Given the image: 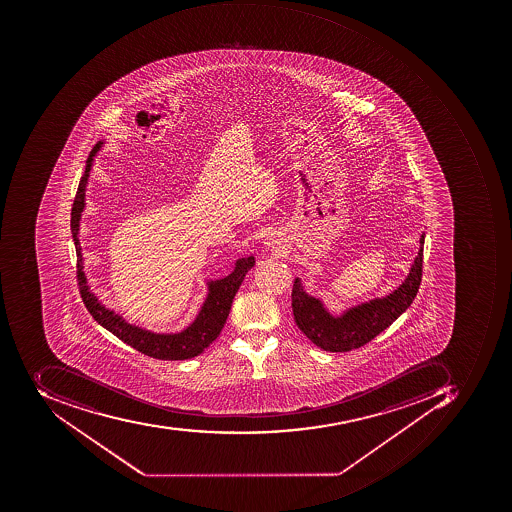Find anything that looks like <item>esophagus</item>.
<instances>
[{
    "instance_id": "1",
    "label": "esophagus",
    "mask_w": 512,
    "mask_h": 512,
    "mask_svg": "<svg viewBox=\"0 0 512 512\" xmlns=\"http://www.w3.org/2000/svg\"><path fill=\"white\" fill-rule=\"evenodd\" d=\"M265 244H267L268 248H278L279 242L275 237H268V239L265 240Z\"/></svg>"
}]
</instances>
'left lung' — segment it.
<instances>
[{
  "instance_id": "obj_1",
  "label": "left lung",
  "mask_w": 512,
  "mask_h": 512,
  "mask_svg": "<svg viewBox=\"0 0 512 512\" xmlns=\"http://www.w3.org/2000/svg\"><path fill=\"white\" fill-rule=\"evenodd\" d=\"M425 233L419 240L418 256L414 258L405 281L390 295L374 298L332 315L320 298L304 290L301 279L296 278L292 290V309L296 326L313 345L329 352H348L366 345L411 306L418 293L422 278Z\"/></svg>"
}]
</instances>
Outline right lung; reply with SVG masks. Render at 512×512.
<instances>
[{
  "instance_id": "1",
  "label": "right lung",
  "mask_w": 512,
  "mask_h": 512,
  "mask_svg": "<svg viewBox=\"0 0 512 512\" xmlns=\"http://www.w3.org/2000/svg\"><path fill=\"white\" fill-rule=\"evenodd\" d=\"M104 141H99L91 150L90 157L85 166L84 175L80 178L76 199L71 209V233H73L74 245L77 254V282H79L80 296L85 307L91 313V317L98 321L107 331L132 346L141 354L149 355L153 359L160 360H188L202 354L222 332L226 318L230 315L231 304L234 296L244 281L248 270L254 265V256L237 259L234 270L230 275L216 281H208V295L202 304L199 315L177 334H157L147 331L143 327L127 323L115 310L107 309L99 301L98 296L91 292L88 286L87 276L84 273V258L79 242L80 217L85 208V191H87L88 178H90L91 166L94 157L101 149Z\"/></svg>"
}]
</instances>
